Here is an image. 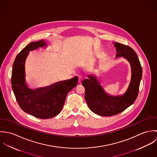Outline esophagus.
<instances>
[{"label":"esophagus","instance_id":"1","mask_svg":"<svg viewBox=\"0 0 157 157\" xmlns=\"http://www.w3.org/2000/svg\"><path fill=\"white\" fill-rule=\"evenodd\" d=\"M83 77L82 75H79L78 76V83H81L83 81Z\"/></svg>","mask_w":157,"mask_h":157}]
</instances>
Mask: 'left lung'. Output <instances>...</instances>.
Masks as SVG:
<instances>
[{"label":"left lung","instance_id":"left-lung-1","mask_svg":"<svg viewBox=\"0 0 157 157\" xmlns=\"http://www.w3.org/2000/svg\"><path fill=\"white\" fill-rule=\"evenodd\" d=\"M115 57H123L131 64L132 77L129 86L124 94L112 96L108 94L100 86L96 77L89 75L82 85L85 89V98L90 109L100 116H112L124 111L134 103L139 92L142 78V67L134 50L128 45L115 42Z\"/></svg>","mask_w":157,"mask_h":157}]
</instances>
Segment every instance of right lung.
Returning a JSON list of instances; mask_svg holds the SVG:
<instances>
[{
	"label": "right lung",
	"instance_id": "add662e5",
	"mask_svg": "<svg viewBox=\"0 0 157 157\" xmlns=\"http://www.w3.org/2000/svg\"><path fill=\"white\" fill-rule=\"evenodd\" d=\"M46 45L42 40L25 46L16 57L11 74L12 89L21 108L24 112L42 119L54 117L60 112L68 92L77 86L78 82L76 76L48 87L34 90L28 88L25 80L26 59L29 51Z\"/></svg>",
	"mask_w": 157,
	"mask_h": 157
}]
</instances>
